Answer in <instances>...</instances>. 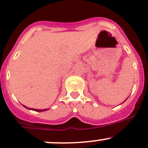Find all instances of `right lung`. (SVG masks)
Returning <instances> with one entry per match:
<instances>
[{"mask_svg": "<svg viewBox=\"0 0 148 148\" xmlns=\"http://www.w3.org/2000/svg\"><path fill=\"white\" fill-rule=\"evenodd\" d=\"M24 106V105H23ZM26 108H28L27 107H26V106H24ZM30 110H34V111H37V112H44V111H46V110H48V109H46V110H36V109H31L30 108Z\"/></svg>", "mask_w": 148, "mask_h": 148, "instance_id": "add662e5", "label": "right lung"}]
</instances>
